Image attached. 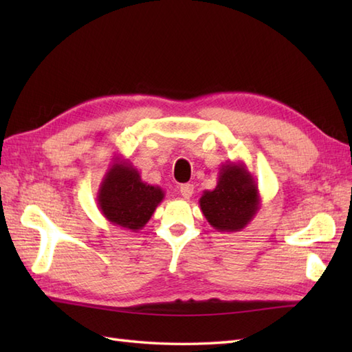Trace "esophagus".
<instances>
[{
    "mask_svg": "<svg viewBox=\"0 0 352 352\" xmlns=\"http://www.w3.org/2000/svg\"><path fill=\"white\" fill-rule=\"evenodd\" d=\"M193 193V184H182L180 186V195L186 199H189Z\"/></svg>",
    "mask_w": 352,
    "mask_h": 352,
    "instance_id": "1",
    "label": "esophagus"
}]
</instances>
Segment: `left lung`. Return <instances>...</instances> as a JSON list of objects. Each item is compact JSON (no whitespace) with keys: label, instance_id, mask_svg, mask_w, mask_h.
<instances>
[{"label":"left lung","instance_id":"obj_1","mask_svg":"<svg viewBox=\"0 0 352 352\" xmlns=\"http://www.w3.org/2000/svg\"><path fill=\"white\" fill-rule=\"evenodd\" d=\"M201 212L218 231L243 230L261 207L258 186L243 162H227L219 169L213 190L199 198Z\"/></svg>","mask_w":352,"mask_h":352}]
</instances>
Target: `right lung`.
Listing matches in <instances>:
<instances>
[{
  "instance_id": "1",
  "label": "right lung",
  "mask_w": 352,
  "mask_h": 352,
  "mask_svg": "<svg viewBox=\"0 0 352 352\" xmlns=\"http://www.w3.org/2000/svg\"><path fill=\"white\" fill-rule=\"evenodd\" d=\"M163 199L162 188L145 183L129 159L113 154L96 193L100 212L111 226L142 230Z\"/></svg>"
}]
</instances>
